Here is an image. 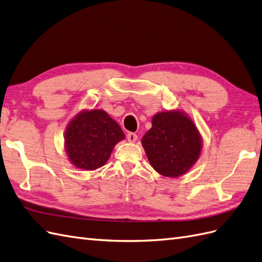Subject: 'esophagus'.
Returning <instances> with one entry per match:
<instances>
[{
	"label": "esophagus",
	"instance_id": "esophagus-1",
	"mask_svg": "<svg viewBox=\"0 0 262 262\" xmlns=\"http://www.w3.org/2000/svg\"><path fill=\"white\" fill-rule=\"evenodd\" d=\"M127 140H128L129 143H135L137 140V135L134 133H128L127 134Z\"/></svg>",
	"mask_w": 262,
	"mask_h": 262
}]
</instances>
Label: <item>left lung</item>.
Returning a JSON list of instances; mask_svg holds the SVG:
<instances>
[{
	"mask_svg": "<svg viewBox=\"0 0 262 262\" xmlns=\"http://www.w3.org/2000/svg\"><path fill=\"white\" fill-rule=\"evenodd\" d=\"M142 145L154 169L162 176L177 178L199 159L203 138L186 113L173 110L154 115Z\"/></svg>",
	"mask_w": 262,
	"mask_h": 262,
	"instance_id": "left-lung-1",
	"label": "left lung"
}]
</instances>
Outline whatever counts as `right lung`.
<instances>
[{
	"mask_svg": "<svg viewBox=\"0 0 262 262\" xmlns=\"http://www.w3.org/2000/svg\"><path fill=\"white\" fill-rule=\"evenodd\" d=\"M125 139L120 126L103 110H84L72 118L64 135L65 152L78 169L95 170L110 159Z\"/></svg>",
	"mask_w": 262,
	"mask_h": 262,
	"instance_id": "right-lung-1",
	"label": "right lung"
}]
</instances>
